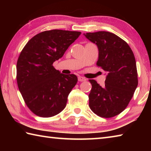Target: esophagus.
I'll use <instances>...</instances> for the list:
<instances>
[{
  "mask_svg": "<svg viewBox=\"0 0 151 151\" xmlns=\"http://www.w3.org/2000/svg\"><path fill=\"white\" fill-rule=\"evenodd\" d=\"M78 81H80V82H83V81H86V78H84L83 76H79L78 77Z\"/></svg>",
  "mask_w": 151,
  "mask_h": 151,
  "instance_id": "1",
  "label": "esophagus"
}]
</instances>
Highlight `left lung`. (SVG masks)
I'll return each mask as SVG.
<instances>
[{"instance_id": "obj_1", "label": "left lung", "mask_w": 151, "mask_h": 151, "mask_svg": "<svg viewBox=\"0 0 151 151\" xmlns=\"http://www.w3.org/2000/svg\"><path fill=\"white\" fill-rule=\"evenodd\" d=\"M97 45L96 65L105 71V85L89 80L92 89L88 95L89 107L103 118L118 115L129 104L138 85L136 60L129 45L112 32L99 31L84 34Z\"/></svg>"}]
</instances>
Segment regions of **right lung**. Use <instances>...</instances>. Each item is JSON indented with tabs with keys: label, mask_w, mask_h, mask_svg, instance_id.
Returning <instances> with one entry per match:
<instances>
[{
	"label": "right lung",
	"mask_w": 151,
	"mask_h": 151,
	"mask_svg": "<svg viewBox=\"0 0 151 151\" xmlns=\"http://www.w3.org/2000/svg\"><path fill=\"white\" fill-rule=\"evenodd\" d=\"M81 32L51 30L40 32L24 46L18 58L17 81L27 106L36 115L51 117L65 108L77 83L75 75H64L53 63L61 58Z\"/></svg>",
	"instance_id": "obj_1"
}]
</instances>
